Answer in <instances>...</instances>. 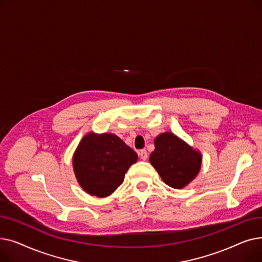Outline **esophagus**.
Returning a JSON list of instances; mask_svg holds the SVG:
<instances>
[{"label":"esophagus","instance_id":"34e87169","mask_svg":"<svg viewBox=\"0 0 262 262\" xmlns=\"http://www.w3.org/2000/svg\"><path fill=\"white\" fill-rule=\"evenodd\" d=\"M138 154H139V156H140V158L142 160H146L147 159V152H146L145 149H140L139 152H138Z\"/></svg>","mask_w":262,"mask_h":262}]
</instances>
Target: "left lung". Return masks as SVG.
<instances>
[{
  "mask_svg": "<svg viewBox=\"0 0 262 262\" xmlns=\"http://www.w3.org/2000/svg\"><path fill=\"white\" fill-rule=\"evenodd\" d=\"M149 162L161 180L174 189H182L193 181L201 170L202 155L172 133L160 134Z\"/></svg>",
  "mask_w": 262,
  "mask_h": 262,
  "instance_id": "obj_1",
  "label": "left lung"
}]
</instances>
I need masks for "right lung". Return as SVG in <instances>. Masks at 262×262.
Returning <instances> with one entry per match:
<instances>
[{
	"label": "right lung",
	"instance_id": "obj_1",
	"mask_svg": "<svg viewBox=\"0 0 262 262\" xmlns=\"http://www.w3.org/2000/svg\"><path fill=\"white\" fill-rule=\"evenodd\" d=\"M138 155L114 134L89 133L79 142L73 169L79 186L90 195L105 198L123 183Z\"/></svg>",
	"mask_w": 262,
	"mask_h": 262
}]
</instances>
